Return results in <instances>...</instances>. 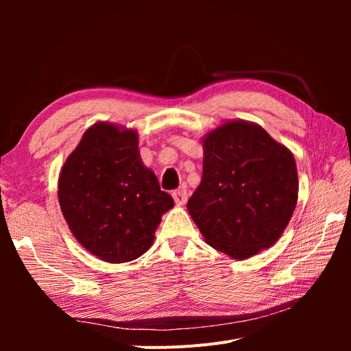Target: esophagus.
<instances>
[{
	"instance_id": "obj_1",
	"label": "esophagus",
	"mask_w": 351,
	"mask_h": 351,
	"mask_svg": "<svg viewBox=\"0 0 351 351\" xmlns=\"http://www.w3.org/2000/svg\"><path fill=\"white\" fill-rule=\"evenodd\" d=\"M173 197H174V202L177 206H183L187 202V192L184 189H178V190H176V192H173Z\"/></svg>"
}]
</instances>
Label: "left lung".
<instances>
[{
  "instance_id": "obj_1",
  "label": "left lung",
  "mask_w": 351,
  "mask_h": 351,
  "mask_svg": "<svg viewBox=\"0 0 351 351\" xmlns=\"http://www.w3.org/2000/svg\"><path fill=\"white\" fill-rule=\"evenodd\" d=\"M204 174L187 210L205 241L247 259L278 241L299 196L289 147L256 123L230 120L202 137Z\"/></svg>"
}]
</instances>
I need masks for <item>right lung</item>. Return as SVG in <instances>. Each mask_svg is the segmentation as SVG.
<instances>
[{
  "mask_svg": "<svg viewBox=\"0 0 351 351\" xmlns=\"http://www.w3.org/2000/svg\"><path fill=\"white\" fill-rule=\"evenodd\" d=\"M58 202L71 234L104 262L134 261L149 249L174 200L139 154V134L99 121L62 165Z\"/></svg>",
  "mask_w": 351,
  "mask_h": 351,
  "instance_id": "1",
  "label": "right lung"
}]
</instances>
